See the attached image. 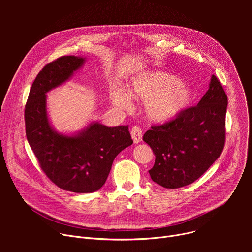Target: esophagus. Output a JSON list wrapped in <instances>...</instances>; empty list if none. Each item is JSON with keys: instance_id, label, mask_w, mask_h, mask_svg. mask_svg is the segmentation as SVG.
I'll return each mask as SVG.
<instances>
[{"instance_id": "esophagus-1", "label": "esophagus", "mask_w": 252, "mask_h": 252, "mask_svg": "<svg viewBox=\"0 0 252 252\" xmlns=\"http://www.w3.org/2000/svg\"><path fill=\"white\" fill-rule=\"evenodd\" d=\"M130 134H131V138L133 140L134 143H138L141 141L142 139V131L138 126H133L130 129Z\"/></svg>"}]
</instances>
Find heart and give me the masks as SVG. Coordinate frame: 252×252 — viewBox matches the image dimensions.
<instances>
[{"label": "heart", "instance_id": "obj_1", "mask_svg": "<svg viewBox=\"0 0 252 252\" xmlns=\"http://www.w3.org/2000/svg\"><path fill=\"white\" fill-rule=\"evenodd\" d=\"M129 93L132 97L148 102L147 117L155 123H164L177 117L194 98L190 88L164 71H148L134 77L129 85ZM130 96L126 90L116 89L112 93V102L121 110H129L132 104Z\"/></svg>", "mask_w": 252, "mask_h": 252}]
</instances>
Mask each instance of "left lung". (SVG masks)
Segmentation results:
<instances>
[{
	"label": "left lung",
	"instance_id": "8db88e82",
	"mask_svg": "<svg viewBox=\"0 0 252 252\" xmlns=\"http://www.w3.org/2000/svg\"><path fill=\"white\" fill-rule=\"evenodd\" d=\"M226 107L227 95L212 75L207 92L195 106L143 134L156 156L149 170L156 184L165 189L189 186L220 158L225 143Z\"/></svg>",
	"mask_w": 252,
	"mask_h": 252
}]
</instances>
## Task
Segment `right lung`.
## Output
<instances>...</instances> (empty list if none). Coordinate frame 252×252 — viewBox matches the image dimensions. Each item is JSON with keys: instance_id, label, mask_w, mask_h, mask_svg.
<instances>
[{"instance_id": "1", "label": "right lung", "mask_w": 252, "mask_h": 252, "mask_svg": "<svg viewBox=\"0 0 252 252\" xmlns=\"http://www.w3.org/2000/svg\"><path fill=\"white\" fill-rule=\"evenodd\" d=\"M86 59L63 56L48 63L30 90L25 109L26 135L40 166L60 189L77 193L98 190L116 157L132 145L128 126L110 127L93 122L76 134L56 131L47 112V93L83 66Z\"/></svg>"}]
</instances>
